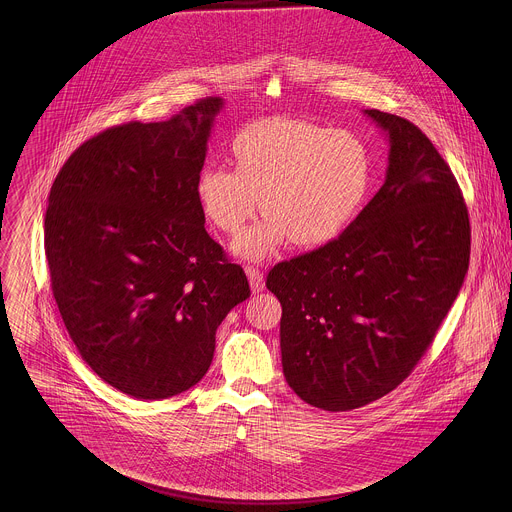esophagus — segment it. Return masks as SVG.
Here are the masks:
<instances>
[{"instance_id":"esophagus-1","label":"esophagus","mask_w":512,"mask_h":512,"mask_svg":"<svg viewBox=\"0 0 512 512\" xmlns=\"http://www.w3.org/2000/svg\"><path fill=\"white\" fill-rule=\"evenodd\" d=\"M246 276H248V280H250V288H252V292L258 293L264 290V274L258 270V268H246Z\"/></svg>"}]
</instances>
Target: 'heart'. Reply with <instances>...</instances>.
I'll return each mask as SVG.
<instances>
[{
	"instance_id": "b5f03b06",
	"label": "heart",
	"mask_w": 512,
	"mask_h": 512,
	"mask_svg": "<svg viewBox=\"0 0 512 512\" xmlns=\"http://www.w3.org/2000/svg\"><path fill=\"white\" fill-rule=\"evenodd\" d=\"M236 169L211 165L197 177L203 213L236 234L260 207L266 217L236 238L246 260L272 256L286 240L321 246L361 213L372 185V155L347 130L303 120H262L232 142Z\"/></svg>"
}]
</instances>
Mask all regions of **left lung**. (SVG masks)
Here are the masks:
<instances>
[{
    "mask_svg": "<svg viewBox=\"0 0 512 512\" xmlns=\"http://www.w3.org/2000/svg\"><path fill=\"white\" fill-rule=\"evenodd\" d=\"M366 116L388 138L380 191L339 238L280 262L284 376L307 404L347 412L394 390L428 351L469 268L459 185L412 122Z\"/></svg>",
    "mask_w": 512,
    "mask_h": 512,
    "instance_id": "obj_1",
    "label": "left lung"
}]
</instances>
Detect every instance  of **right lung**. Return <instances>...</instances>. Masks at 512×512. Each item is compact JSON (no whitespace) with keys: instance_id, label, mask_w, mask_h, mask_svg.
Returning <instances> with one entry per match:
<instances>
[{"instance_id":"right-lung-1","label":"right lung","mask_w":512,"mask_h":512,"mask_svg":"<svg viewBox=\"0 0 512 512\" xmlns=\"http://www.w3.org/2000/svg\"><path fill=\"white\" fill-rule=\"evenodd\" d=\"M222 106L205 98L165 122L110 128L51 187L45 254L65 327L82 361L138 400L195 386L222 319L250 297L197 199Z\"/></svg>"}]
</instances>
